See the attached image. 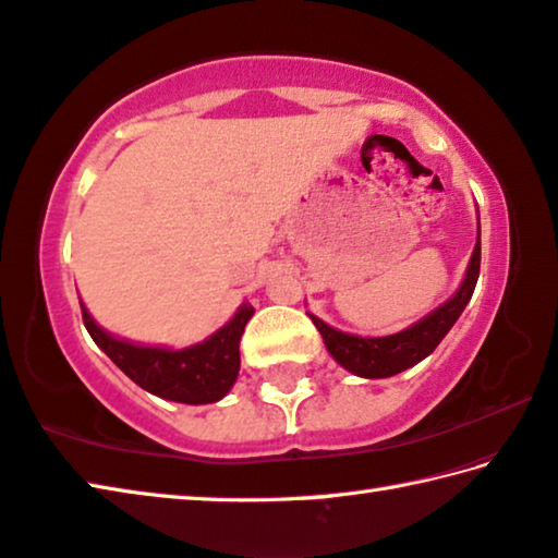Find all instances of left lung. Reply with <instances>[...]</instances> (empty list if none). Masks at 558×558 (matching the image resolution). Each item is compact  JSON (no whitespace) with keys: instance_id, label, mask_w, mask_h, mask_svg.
<instances>
[{"instance_id":"obj_1","label":"left lung","mask_w":558,"mask_h":558,"mask_svg":"<svg viewBox=\"0 0 558 558\" xmlns=\"http://www.w3.org/2000/svg\"><path fill=\"white\" fill-rule=\"evenodd\" d=\"M481 272V236L475 241L473 256L465 270V278L461 288L456 290V295L449 298L444 305H439L427 317L414 322L412 327L402 329L390 337H353V333L339 331L324 324L319 317H314L312 312L310 319L314 327L319 329L324 347L333 356V361L351 371L353 376L361 378H390L398 373L412 368L414 363L427 359L429 353L439 347V341L447 337L449 329L461 317V312L469 305V300L475 290Z\"/></svg>"}]
</instances>
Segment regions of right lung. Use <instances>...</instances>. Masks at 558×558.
Here are the masks:
<instances>
[{"mask_svg":"<svg viewBox=\"0 0 558 558\" xmlns=\"http://www.w3.org/2000/svg\"><path fill=\"white\" fill-rule=\"evenodd\" d=\"M83 307V322L89 337L102 349L117 366L134 380L138 388L158 395L163 400L185 404H207L225 398L231 385L239 378V341L246 322L253 317V307L244 302L225 327L211 333L209 339L187 349L141 347L126 339L111 337L89 317Z\"/></svg>","mask_w":558,"mask_h":558,"instance_id":"1","label":"right lung"}]
</instances>
